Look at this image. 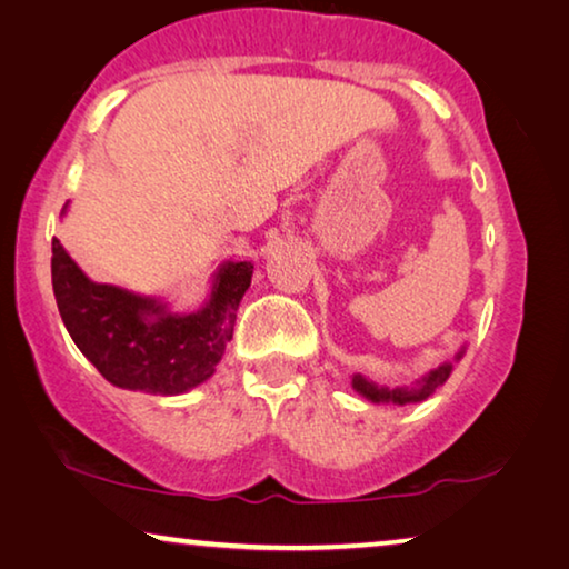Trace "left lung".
Returning <instances> with one entry per match:
<instances>
[{"label":"left lung","instance_id":"8db88e82","mask_svg":"<svg viewBox=\"0 0 569 569\" xmlns=\"http://www.w3.org/2000/svg\"><path fill=\"white\" fill-rule=\"evenodd\" d=\"M463 351H466V347H461V351H458L456 359H461ZM450 372H453V365L443 362L440 367L430 369L428 375L418 377V380H415V382L408 385V387H385V385L372 382V380H369V377H365V375H355V377H351V387H355V390H357L359 395H365V398L372 400V402L408 405V402H422V400H428L430 395L436 392L438 387L448 380Z\"/></svg>","mask_w":569,"mask_h":569}]
</instances>
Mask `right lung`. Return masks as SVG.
Returning a JSON list of instances; mask_svg holds the SVG:
<instances>
[{
	"label": "right lung",
	"mask_w": 569,
	"mask_h": 569,
	"mask_svg": "<svg viewBox=\"0 0 569 569\" xmlns=\"http://www.w3.org/2000/svg\"><path fill=\"white\" fill-rule=\"evenodd\" d=\"M250 278L252 263L228 260L200 311L171 313L149 296L93 283L52 240V291L62 323L90 365L123 390L179 395L210 380L232 339Z\"/></svg>",
	"instance_id": "1"
}]
</instances>
